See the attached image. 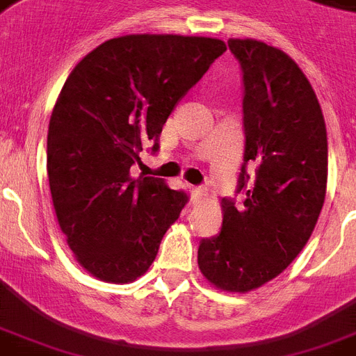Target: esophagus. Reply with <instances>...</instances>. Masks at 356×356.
Listing matches in <instances>:
<instances>
[{
	"mask_svg": "<svg viewBox=\"0 0 356 356\" xmlns=\"http://www.w3.org/2000/svg\"><path fill=\"white\" fill-rule=\"evenodd\" d=\"M205 188H201V186H190V200L192 203H200L201 200H205Z\"/></svg>",
	"mask_w": 356,
	"mask_h": 356,
	"instance_id": "1",
	"label": "esophagus"
}]
</instances>
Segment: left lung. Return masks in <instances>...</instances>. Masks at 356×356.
Listing matches in <instances>:
<instances>
[{
    "label": "left lung",
    "instance_id": "1",
    "mask_svg": "<svg viewBox=\"0 0 356 356\" xmlns=\"http://www.w3.org/2000/svg\"><path fill=\"white\" fill-rule=\"evenodd\" d=\"M227 44L243 74V201L222 200V233L201 240L197 264L216 288L245 293L286 270L314 231L327 129L314 88L286 53L253 38Z\"/></svg>",
    "mask_w": 356,
    "mask_h": 356
}]
</instances>
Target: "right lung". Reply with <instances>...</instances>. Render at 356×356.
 <instances>
[{
    "mask_svg": "<svg viewBox=\"0 0 356 356\" xmlns=\"http://www.w3.org/2000/svg\"><path fill=\"white\" fill-rule=\"evenodd\" d=\"M227 49L207 36L125 35L81 60L58 94L47 131V177L75 260L99 281L144 275L186 194L159 177H131L179 99Z\"/></svg>",
    "mask_w": 356,
    "mask_h": 356,
    "instance_id": "obj_1",
    "label": "right lung"
}]
</instances>
